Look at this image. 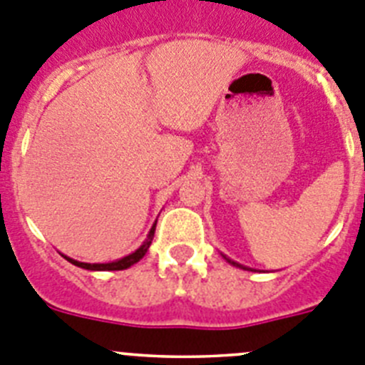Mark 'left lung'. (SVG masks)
Returning <instances> with one entry per match:
<instances>
[{
  "label": "left lung",
  "instance_id": "obj_1",
  "mask_svg": "<svg viewBox=\"0 0 365 365\" xmlns=\"http://www.w3.org/2000/svg\"><path fill=\"white\" fill-rule=\"evenodd\" d=\"M222 258H224L225 262H227V263H231L232 267H238V269H244V270H255V269H249V267H245V265H240V263H237V262H232V259H231V258H227V256H225V255H222Z\"/></svg>",
  "mask_w": 365,
  "mask_h": 365
}]
</instances>
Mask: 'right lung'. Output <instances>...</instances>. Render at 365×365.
<instances>
[{"label": "right lung", "instance_id": "add662e5", "mask_svg": "<svg viewBox=\"0 0 365 365\" xmlns=\"http://www.w3.org/2000/svg\"><path fill=\"white\" fill-rule=\"evenodd\" d=\"M155 224H158V220H155L154 224H152L150 231H148V235H147V238H145V242L140 245V247L136 249V251L130 252V255H127V256H123V258L116 259V262H109V263H84V262H76V259H73V258H68V256H64V255H62V256H64V258L68 259L69 263H73V265L81 267V269H86V270H125V269H128V267H130V265H134V263L140 262V259L143 258L145 255H147L148 247H150L152 240H154Z\"/></svg>", "mask_w": 365, "mask_h": 365}]
</instances>
